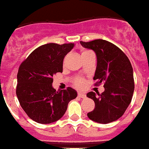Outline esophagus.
Masks as SVG:
<instances>
[{"label":"esophagus","instance_id":"esophagus-1","mask_svg":"<svg viewBox=\"0 0 149 149\" xmlns=\"http://www.w3.org/2000/svg\"><path fill=\"white\" fill-rule=\"evenodd\" d=\"M78 96H79V97L83 98V99H84V98L86 97V93H83V92H79Z\"/></svg>","mask_w":149,"mask_h":149}]
</instances>
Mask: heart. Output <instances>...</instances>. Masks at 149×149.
<instances>
[{
  "mask_svg": "<svg viewBox=\"0 0 149 149\" xmlns=\"http://www.w3.org/2000/svg\"><path fill=\"white\" fill-rule=\"evenodd\" d=\"M88 52H89V50H83V53H82V55L84 54H86V53H88ZM76 85L79 87L83 86V81L81 80L80 79H77V80H76Z\"/></svg>",
  "mask_w": 149,
  "mask_h": 149,
  "instance_id": "heart-1",
  "label": "heart"
}]
</instances>
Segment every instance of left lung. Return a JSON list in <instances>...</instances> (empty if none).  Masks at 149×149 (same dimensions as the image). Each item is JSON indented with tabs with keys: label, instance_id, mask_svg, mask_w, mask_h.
I'll use <instances>...</instances> for the list:
<instances>
[{
	"label": "left lung",
	"instance_id": "obj_1",
	"mask_svg": "<svg viewBox=\"0 0 149 149\" xmlns=\"http://www.w3.org/2000/svg\"><path fill=\"white\" fill-rule=\"evenodd\" d=\"M80 44L95 52L97 64L93 79H97L98 84L105 83V90L101 95L94 92L86 94L95 102V109L87 116L101 124L114 122L124 114L133 95L135 85L131 63L118 47L105 40L80 41Z\"/></svg>",
	"mask_w": 149,
	"mask_h": 149
}]
</instances>
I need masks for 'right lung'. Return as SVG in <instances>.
<instances>
[{"instance_id":"1","label":"right lung","mask_w":149,"mask_h":149,"mask_svg":"<svg viewBox=\"0 0 149 149\" xmlns=\"http://www.w3.org/2000/svg\"><path fill=\"white\" fill-rule=\"evenodd\" d=\"M74 43H47L33 50L19 67L16 94L20 106L31 119L49 124L65 114L77 92L71 87L56 91L53 77L63 72L65 56Z\"/></svg>"}]
</instances>
